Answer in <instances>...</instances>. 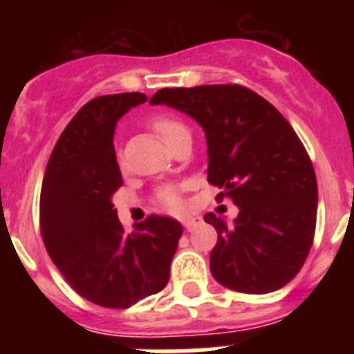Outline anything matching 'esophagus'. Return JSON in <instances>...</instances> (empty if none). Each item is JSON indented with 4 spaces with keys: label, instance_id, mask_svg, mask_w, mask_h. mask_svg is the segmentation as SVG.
<instances>
[{
    "label": "esophagus",
    "instance_id": "34e87169",
    "mask_svg": "<svg viewBox=\"0 0 354 354\" xmlns=\"http://www.w3.org/2000/svg\"><path fill=\"white\" fill-rule=\"evenodd\" d=\"M202 223V218L200 216H187V218H183V225L187 228V230H192L193 227Z\"/></svg>",
    "mask_w": 354,
    "mask_h": 354
}]
</instances>
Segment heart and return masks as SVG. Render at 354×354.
Returning a JSON list of instances; mask_svg holds the SVG:
<instances>
[{
	"mask_svg": "<svg viewBox=\"0 0 354 354\" xmlns=\"http://www.w3.org/2000/svg\"><path fill=\"white\" fill-rule=\"evenodd\" d=\"M150 126H152V129L161 136L162 142L167 143V145L177 136V134L187 131L183 122L171 117H154L152 122H150ZM159 202H161L165 207L171 209V211H183L184 209V198L183 195H180L179 187L175 186L162 187L161 192H159Z\"/></svg>",
	"mask_w": 354,
	"mask_h": 354,
	"instance_id": "heart-1",
	"label": "heart"
}]
</instances>
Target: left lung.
I'll list each match as a JSON object with an SVG mask.
<instances>
[{
	"instance_id": "8db88e82",
	"label": "left lung",
	"mask_w": 354,
	"mask_h": 354,
	"mask_svg": "<svg viewBox=\"0 0 354 354\" xmlns=\"http://www.w3.org/2000/svg\"><path fill=\"white\" fill-rule=\"evenodd\" d=\"M150 104L179 109L204 129L207 180L239 209L232 223L204 216L218 232L216 282L246 294L282 289L305 264L317 218V179L298 134L273 104L239 84L162 88Z\"/></svg>"
}]
</instances>
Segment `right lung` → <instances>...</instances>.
Returning a JSON list of instances; mask_svg holds the SVG:
<instances>
[{
    "mask_svg": "<svg viewBox=\"0 0 354 354\" xmlns=\"http://www.w3.org/2000/svg\"><path fill=\"white\" fill-rule=\"evenodd\" d=\"M145 93L95 97L56 142L40 192V230L68 286L99 306L129 308L167 287L183 225L149 216L126 232L113 195L124 184L115 127Z\"/></svg>",
    "mask_w": 354,
    "mask_h": 354,
    "instance_id": "right-lung-1",
    "label": "right lung"
}]
</instances>
